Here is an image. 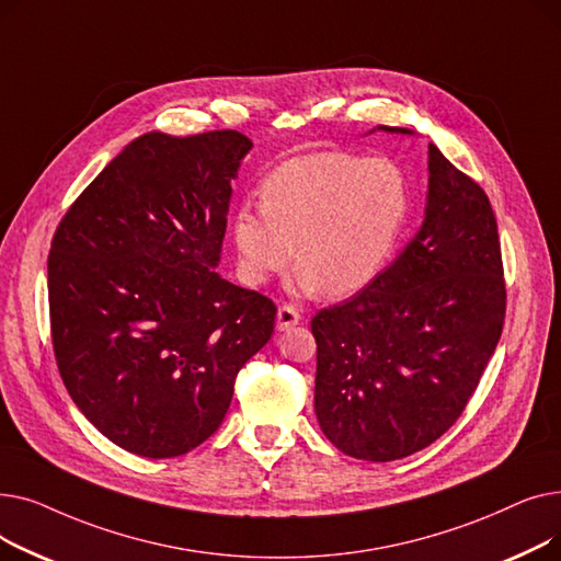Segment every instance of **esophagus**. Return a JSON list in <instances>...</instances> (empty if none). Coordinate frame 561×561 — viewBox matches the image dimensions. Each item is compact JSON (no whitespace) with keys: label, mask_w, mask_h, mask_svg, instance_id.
<instances>
[{"label":"esophagus","mask_w":561,"mask_h":561,"mask_svg":"<svg viewBox=\"0 0 561 561\" xmlns=\"http://www.w3.org/2000/svg\"><path fill=\"white\" fill-rule=\"evenodd\" d=\"M302 322V313L293 307V305H282L279 311H277V330L284 332V330H290L296 328Z\"/></svg>","instance_id":"esophagus-1"}]
</instances>
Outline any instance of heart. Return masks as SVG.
<instances>
[{"label": "heart", "mask_w": 561, "mask_h": 561, "mask_svg": "<svg viewBox=\"0 0 561 561\" xmlns=\"http://www.w3.org/2000/svg\"><path fill=\"white\" fill-rule=\"evenodd\" d=\"M411 188L389 159L341 150L279 163L261 184V206L233 216L236 268L248 286H263L293 261V293L355 296L387 268L404 231Z\"/></svg>", "instance_id": "obj_1"}]
</instances>
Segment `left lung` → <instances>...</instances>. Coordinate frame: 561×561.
Instances as JSON below:
<instances>
[{
  "label": "left lung",
  "instance_id": "1",
  "mask_svg": "<svg viewBox=\"0 0 561 561\" xmlns=\"http://www.w3.org/2000/svg\"><path fill=\"white\" fill-rule=\"evenodd\" d=\"M503 275L486 193L430 142L421 229L370 286L311 320L316 416L341 453L393 461L455 425L503 334Z\"/></svg>",
  "mask_w": 561,
  "mask_h": 561
}]
</instances>
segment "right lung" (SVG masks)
I'll list each match as a JSON object with an SVG mask.
<instances>
[{
	"mask_svg": "<svg viewBox=\"0 0 561 561\" xmlns=\"http://www.w3.org/2000/svg\"><path fill=\"white\" fill-rule=\"evenodd\" d=\"M250 150L233 129L145 134L54 231L56 366L81 414L127 453L168 459L204 444L236 375L273 336L275 302L214 271Z\"/></svg>",
	"mask_w": 561,
	"mask_h": 561,
	"instance_id": "1",
	"label": "right lung"
}]
</instances>
